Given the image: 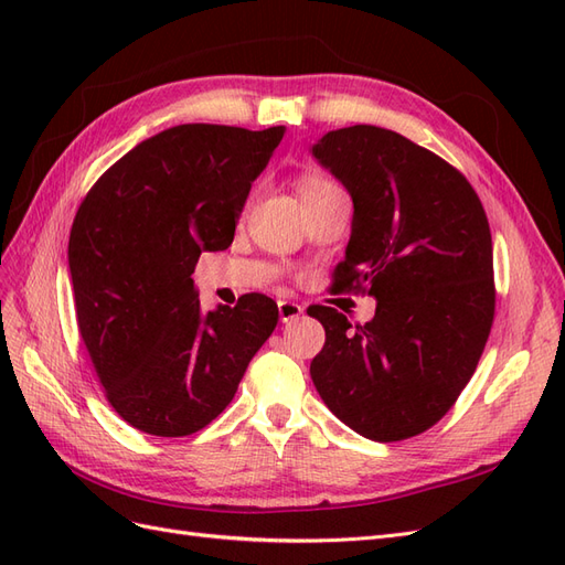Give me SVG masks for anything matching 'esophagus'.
<instances>
[{"label": "esophagus", "mask_w": 565, "mask_h": 565, "mask_svg": "<svg viewBox=\"0 0 565 565\" xmlns=\"http://www.w3.org/2000/svg\"><path fill=\"white\" fill-rule=\"evenodd\" d=\"M278 313H280V322H292L303 316V306L282 299V301H278Z\"/></svg>", "instance_id": "1"}]
</instances>
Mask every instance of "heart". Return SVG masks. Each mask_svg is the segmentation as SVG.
Instances as JSON below:
<instances>
[{
  "label": "heart",
  "instance_id": "heart-1",
  "mask_svg": "<svg viewBox=\"0 0 565 565\" xmlns=\"http://www.w3.org/2000/svg\"><path fill=\"white\" fill-rule=\"evenodd\" d=\"M297 188H299L301 200H306V198H313V195H322V193L337 191L339 185H337L332 179H328V177H322V174H318V172H309V174H303V177L299 179Z\"/></svg>",
  "mask_w": 565,
  "mask_h": 565
}]
</instances>
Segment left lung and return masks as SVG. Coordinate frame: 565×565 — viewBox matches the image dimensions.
<instances>
[{"instance_id": "1", "label": "left lung", "mask_w": 565, "mask_h": 565, "mask_svg": "<svg viewBox=\"0 0 565 565\" xmlns=\"http://www.w3.org/2000/svg\"><path fill=\"white\" fill-rule=\"evenodd\" d=\"M353 200L341 289L377 299L353 324L311 306L324 347L311 380L355 434L413 438L455 405L471 380L494 316L492 237L483 204L452 164L405 136L355 125L311 148Z\"/></svg>"}]
</instances>
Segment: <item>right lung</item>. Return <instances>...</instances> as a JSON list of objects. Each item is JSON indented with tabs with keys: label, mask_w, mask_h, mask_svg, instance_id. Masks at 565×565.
I'll list each match as a JSON object with an SVG mask.
<instances>
[{
	"label": "right lung",
	"mask_w": 565,
	"mask_h": 565,
	"mask_svg": "<svg viewBox=\"0 0 565 565\" xmlns=\"http://www.w3.org/2000/svg\"><path fill=\"white\" fill-rule=\"evenodd\" d=\"M285 127L179 125L131 148L82 200L67 243L77 328L106 398L134 429L179 438L224 413L278 324L243 295L202 311L193 270L226 249Z\"/></svg>",
	"instance_id": "right-lung-1"
}]
</instances>
